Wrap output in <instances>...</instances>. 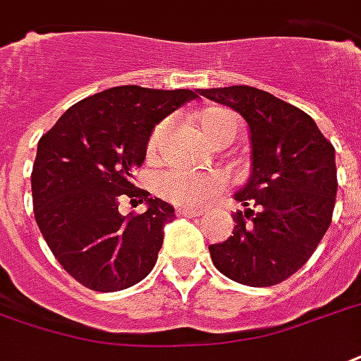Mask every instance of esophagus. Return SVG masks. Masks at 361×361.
<instances>
[{
    "instance_id": "1",
    "label": "esophagus",
    "mask_w": 361,
    "mask_h": 361,
    "mask_svg": "<svg viewBox=\"0 0 361 361\" xmlns=\"http://www.w3.org/2000/svg\"><path fill=\"white\" fill-rule=\"evenodd\" d=\"M176 214H178V216H189V218H197V216L204 214V210H202V208L180 207L178 210H176Z\"/></svg>"
}]
</instances>
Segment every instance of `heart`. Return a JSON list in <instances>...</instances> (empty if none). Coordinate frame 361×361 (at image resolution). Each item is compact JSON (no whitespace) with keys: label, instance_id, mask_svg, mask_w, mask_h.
Returning <instances> with one entry per match:
<instances>
[{"label":"heart","instance_id":"heart-1","mask_svg":"<svg viewBox=\"0 0 361 361\" xmlns=\"http://www.w3.org/2000/svg\"><path fill=\"white\" fill-rule=\"evenodd\" d=\"M201 126L210 140H220L226 135H235L239 122L233 114L224 109H208L201 114ZM168 122H160L154 128L149 143H147V153L154 157L159 153L160 145L166 135ZM228 178L218 170H207V172H189L173 168L168 172L160 173L157 180V191L164 199L172 201L173 204H185V207H199L210 199H214L221 189L226 188Z\"/></svg>","mask_w":361,"mask_h":361}]
</instances>
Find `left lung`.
<instances>
[{
  "label": "left lung",
  "instance_id": "left-lung-1",
  "mask_svg": "<svg viewBox=\"0 0 361 361\" xmlns=\"http://www.w3.org/2000/svg\"><path fill=\"white\" fill-rule=\"evenodd\" d=\"M247 120L250 176L235 201L247 207L233 214V235L210 245L221 274L248 287L289 279L308 262L329 229L337 166L335 147L308 114L250 85L201 90Z\"/></svg>",
  "mask_w": 361,
  "mask_h": 361
}]
</instances>
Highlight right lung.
Segmentation results:
<instances>
[{"mask_svg":"<svg viewBox=\"0 0 361 361\" xmlns=\"http://www.w3.org/2000/svg\"><path fill=\"white\" fill-rule=\"evenodd\" d=\"M197 93L118 85L82 99L42 135L32 168L36 224L57 262L87 289H128L154 268L176 214L132 178L154 126ZM122 198L147 210L120 215Z\"/></svg>","mask_w":361,"mask_h":361,"instance_id":"add662e5","label":"right lung"}]
</instances>
